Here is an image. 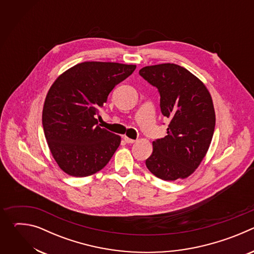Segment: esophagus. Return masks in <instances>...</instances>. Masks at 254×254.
<instances>
[{"label":"esophagus","mask_w":254,"mask_h":254,"mask_svg":"<svg viewBox=\"0 0 254 254\" xmlns=\"http://www.w3.org/2000/svg\"><path fill=\"white\" fill-rule=\"evenodd\" d=\"M124 139H125V141L127 142V143H133L135 140L134 139H131V138H129V137H127V136H124Z\"/></svg>","instance_id":"esophagus-1"}]
</instances>
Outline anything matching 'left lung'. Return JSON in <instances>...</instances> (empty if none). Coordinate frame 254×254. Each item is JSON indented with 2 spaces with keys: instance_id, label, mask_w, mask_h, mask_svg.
I'll list each match as a JSON object with an SVG mask.
<instances>
[{
  "instance_id": "8db88e82",
  "label": "left lung",
  "mask_w": 254,
  "mask_h": 254,
  "mask_svg": "<svg viewBox=\"0 0 254 254\" xmlns=\"http://www.w3.org/2000/svg\"><path fill=\"white\" fill-rule=\"evenodd\" d=\"M139 75L160 93L167 135L153 142L147 168L165 181L187 178L200 165L212 140L215 112L206 86L186 68L165 63L146 66Z\"/></svg>"
}]
</instances>
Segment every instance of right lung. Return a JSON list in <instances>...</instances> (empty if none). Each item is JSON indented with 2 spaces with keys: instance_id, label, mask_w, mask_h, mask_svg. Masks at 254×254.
<instances>
[{
  "instance_id": "obj_1",
  "label": "right lung",
  "mask_w": 254,
  "mask_h": 254,
  "mask_svg": "<svg viewBox=\"0 0 254 254\" xmlns=\"http://www.w3.org/2000/svg\"><path fill=\"white\" fill-rule=\"evenodd\" d=\"M135 65L87 61L71 67L50 87L42 114L49 149L68 175L100 171L116 153L121 136L100 127L96 116L111 91Z\"/></svg>"
}]
</instances>
